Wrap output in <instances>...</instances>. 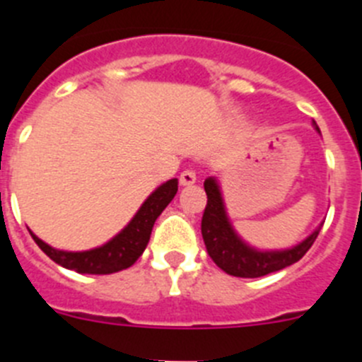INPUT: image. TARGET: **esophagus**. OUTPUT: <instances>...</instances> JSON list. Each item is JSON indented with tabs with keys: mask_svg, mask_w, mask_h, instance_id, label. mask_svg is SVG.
<instances>
[{
	"mask_svg": "<svg viewBox=\"0 0 362 362\" xmlns=\"http://www.w3.org/2000/svg\"><path fill=\"white\" fill-rule=\"evenodd\" d=\"M196 170H192V168H187V170L181 172V175H179V183L183 185V187H190V185L196 183Z\"/></svg>",
	"mask_w": 362,
	"mask_h": 362,
	"instance_id": "obj_1",
	"label": "esophagus"
}]
</instances>
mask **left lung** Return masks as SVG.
Masks as SVG:
<instances>
[{
  "label": "left lung",
  "instance_id": "1",
  "mask_svg": "<svg viewBox=\"0 0 362 362\" xmlns=\"http://www.w3.org/2000/svg\"><path fill=\"white\" fill-rule=\"evenodd\" d=\"M315 130L319 132L317 124H315ZM204 192L209 201H206V209L201 221V233L206 245V252L214 263L230 276L263 277L272 272L283 270L297 263L310 250V246L317 239L322 228L321 223L305 241L286 250H257L254 246L246 245L233 230L226 216L225 201H223V194H221L216 177L204 179Z\"/></svg>",
  "mask_w": 362,
  "mask_h": 362
}]
</instances>
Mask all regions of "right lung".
<instances>
[{"label":"right lung","mask_w":362,"mask_h":362,"mask_svg":"<svg viewBox=\"0 0 362 362\" xmlns=\"http://www.w3.org/2000/svg\"><path fill=\"white\" fill-rule=\"evenodd\" d=\"M175 194H177V179H170V181L163 183L146 197L141 209L137 210L132 221L117 233L116 238H112L103 246H98L92 250H57V248H52L50 245L41 241L30 230L28 232L41 250L49 255L54 263L62 264L63 268L76 270L78 274H94V276L114 274V272L132 267L139 259V255L145 252L150 241L153 223L161 216L163 210L168 206V203L174 199Z\"/></svg>","instance_id":"add662e5"}]
</instances>
